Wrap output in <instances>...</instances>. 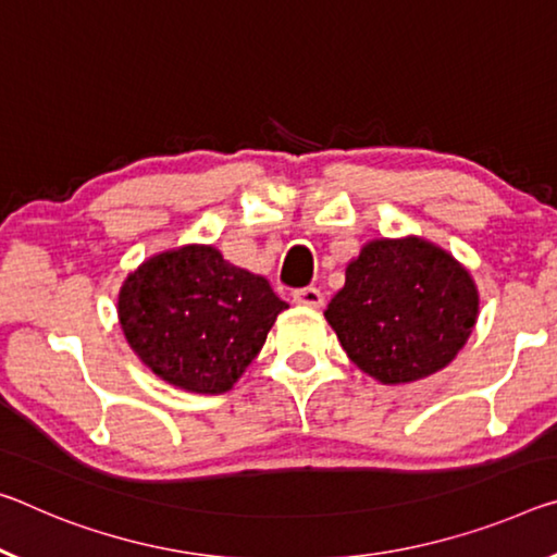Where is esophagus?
I'll use <instances>...</instances> for the list:
<instances>
[{
  "label": "esophagus",
  "instance_id": "obj_1",
  "mask_svg": "<svg viewBox=\"0 0 557 557\" xmlns=\"http://www.w3.org/2000/svg\"><path fill=\"white\" fill-rule=\"evenodd\" d=\"M293 299L295 305L299 307H312V310H317V307H322L324 297L317 287H302V289H295L293 293Z\"/></svg>",
  "mask_w": 557,
  "mask_h": 557
}]
</instances>
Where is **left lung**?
Masks as SVG:
<instances>
[{"mask_svg":"<svg viewBox=\"0 0 557 557\" xmlns=\"http://www.w3.org/2000/svg\"><path fill=\"white\" fill-rule=\"evenodd\" d=\"M324 317L361 372L406 384L451 364L479 320V289L438 245L382 237L347 264Z\"/></svg>","mask_w":557,"mask_h":557,"instance_id":"obj_1","label":"left lung"}]
</instances>
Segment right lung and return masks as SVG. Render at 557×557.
Returning <instances> with one entry per match:
<instances>
[{"label": "right lung", "mask_w": 557, "mask_h": 557, "mask_svg": "<svg viewBox=\"0 0 557 557\" xmlns=\"http://www.w3.org/2000/svg\"><path fill=\"white\" fill-rule=\"evenodd\" d=\"M282 310L287 302L268 280L223 260L213 245L153 255L119 293L131 349L163 382L196 394L231 392Z\"/></svg>", "instance_id": "obj_1"}]
</instances>
